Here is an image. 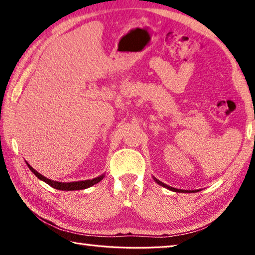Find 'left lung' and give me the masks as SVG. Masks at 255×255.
<instances>
[{
  "instance_id": "1",
  "label": "left lung",
  "mask_w": 255,
  "mask_h": 255,
  "mask_svg": "<svg viewBox=\"0 0 255 255\" xmlns=\"http://www.w3.org/2000/svg\"><path fill=\"white\" fill-rule=\"evenodd\" d=\"M153 179H154V181H155V182H156L157 184L162 185V187L169 189V190H171V191H174V192H184V193L187 192V193H190V192H197V191H199V190H182V189H175V188L170 187V185H167V184H165V183H163L162 181L157 180L156 178H153Z\"/></svg>"
}]
</instances>
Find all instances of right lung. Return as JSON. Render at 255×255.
<instances>
[{"mask_svg":"<svg viewBox=\"0 0 255 255\" xmlns=\"http://www.w3.org/2000/svg\"><path fill=\"white\" fill-rule=\"evenodd\" d=\"M27 163L28 167L30 169V171L32 172V173L37 176L38 179H40L41 181H44L47 184H49L50 187H53L54 189H57V190H63V191H74V190H83V189H88L90 187H92V185L97 184L98 182H100V181L105 178V174L102 175H99L98 178H94L91 180H83V181H74V182H59V181H54V180H50L48 178H46L40 173H38V172L33 169V167L30 165L28 162Z\"/></svg>","mask_w":255,"mask_h":255,"instance_id":"right-lung-1","label":"right lung"}]
</instances>
